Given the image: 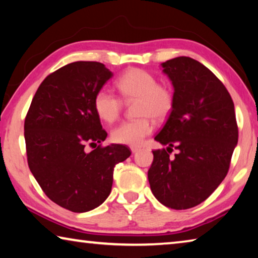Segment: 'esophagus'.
<instances>
[{"instance_id": "34e87169", "label": "esophagus", "mask_w": 258, "mask_h": 258, "mask_svg": "<svg viewBox=\"0 0 258 258\" xmlns=\"http://www.w3.org/2000/svg\"><path fill=\"white\" fill-rule=\"evenodd\" d=\"M130 148H131V151H132L133 154H135V152H138L140 149H141V148L138 147V146H131Z\"/></svg>"}]
</instances>
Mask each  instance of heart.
Wrapping results in <instances>:
<instances>
[{"instance_id":"obj_1","label":"heart","mask_w":258,"mask_h":258,"mask_svg":"<svg viewBox=\"0 0 258 258\" xmlns=\"http://www.w3.org/2000/svg\"><path fill=\"white\" fill-rule=\"evenodd\" d=\"M115 86L125 101H134L135 116L139 118L124 121L112 130L111 139L119 145L138 146L152 131V119L161 121L168 117L174 107L173 90L158 83L149 72L140 68H130L117 78ZM93 107L97 115L106 123L118 118L123 102L106 89L94 95Z\"/></svg>"}]
</instances>
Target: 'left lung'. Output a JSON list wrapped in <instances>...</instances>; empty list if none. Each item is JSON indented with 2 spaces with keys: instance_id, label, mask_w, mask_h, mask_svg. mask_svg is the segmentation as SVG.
Listing matches in <instances>:
<instances>
[{
  "instance_id": "left-lung-1",
  "label": "left lung",
  "mask_w": 258,
  "mask_h": 258,
  "mask_svg": "<svg viewBox=\"0 0 258 258\" xmlns=\"http://www.w3.org/2000/svg\"><path fill=\"white\" fill-rule=\"evenodd\" d=\"M161 67L172 81L174 107L155 138L168 147L152 151L148 178L164 206L187 209L205 202L228 174L238 143L234 104L223 83L199 61L177 56ZM173 147L178 152L169 159Z\"/></svg>"
}]
</instances>
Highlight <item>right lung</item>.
<instances>
[{"mask_svg":"<svg viewBox=\"0 0 258 258\" xmlns=\"http://www.w3.org/2000/svg\"><path fill=\"white\" fill-rule=\"evenodd\" d=\"M112 73L97 61H76L46 76L25 118L29 169L52 202L74 213L92 211L110 195L113 167L127 147L99 145L107 138L93 107Z\"/></svg>","mask_w":258,"mask_h":258,"instance_id":"add662e5","label":"right lung"}]
</instances>
